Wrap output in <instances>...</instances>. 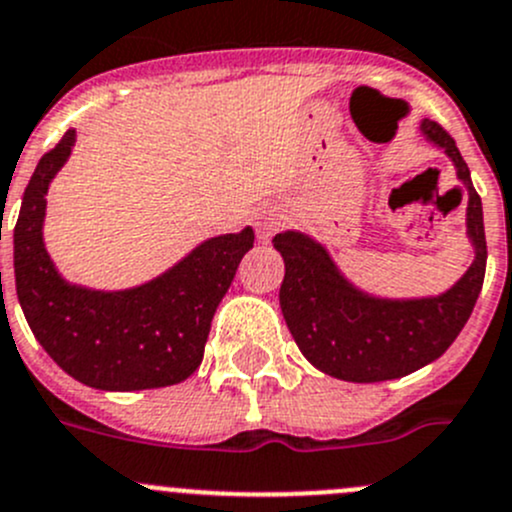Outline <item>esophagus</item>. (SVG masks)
Wrapping results in <instances>:
<instances>
[{
	"label": "esophagus",
	"instance_id": "1",
	"mask_svg": "<svg viewBox=\"0 0 512 512\" xmlns=\"http://www.w3.org/2000/svg\"><path fill=\"white\" fill-rule=\"evenodd\" d=\"M285 220H287V215H285V210H282V207H277V205L265 207V210L257 215V232H260L262 240H267V237L275 235V232L280 230V225Z\"/></svg>",
	"mask_w": 512,
	"mask_h": 512
}]
</instances>
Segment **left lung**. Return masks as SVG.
Wrapping results in <instances>:
<instances>
[{
    "mask_svg": "<svg viewBox=\"0 0 512 512\" xmlns=\"http://www.w3.org/2000/svg\"><path fill=\"white\" fill-rule=\"evenodd\" d=\"M418 130L448 155L468 190L465 235L473 247V262L448 290L418 297L372 295L357 287L337 267L330 250L307 232L285 230L272 240L285 260L282 317L307 362L337 380H395L430 365L453 345L483 290L488 262L483 202L468 165L438 122L420 119Z\"/></svg>",
    "mask_w": 512,
    "mask_h": 512,
    "instance_id": "obj_1",
    "label": "left lung"
}]
</instances>
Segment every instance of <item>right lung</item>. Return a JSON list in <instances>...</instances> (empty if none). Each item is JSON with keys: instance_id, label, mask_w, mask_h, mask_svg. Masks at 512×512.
I'll use <instances>...</instances> for the list:
<instances>
[{"instance_id": "right-lung-1", "label": "right lung", "mask_w": 512, "mask_h": 512, "mask_svg": "<svg viewBox=\"0 0 512 512\" xmlns=\"http://www.w3.org/2000/svg\"><path fill=\"white\" fill-rule=\"evenodd\" d=\"M67 130L39 160L14 227V282L29 330L67 375L94 390L167 388L200 367L210 322L255 232L207 237L162 275L124 290L69 282L44 245L47 192L69 162Z\"/></svg>"}]
</instances>
